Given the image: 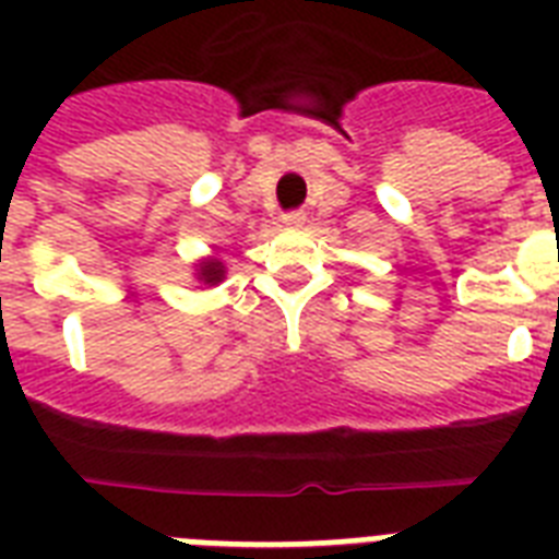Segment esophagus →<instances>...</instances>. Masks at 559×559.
<instances>
[{"instance_id":"1","label":"esophagus","mask_w":559,"mask_h":559,"mask_svg":"<svg viewBox=\"0 0 559 559\" xmlns=\"http://www.w3.org/2000/svg\"><path fill=\"white\" fill-rule=\"evenodd\" d=\"M305 211H289V214H284V226L287 228H301L305 226Z\"/></svg>"}]
</instances>
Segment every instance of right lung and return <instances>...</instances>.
Here are the masks:
<instances>
[{
	"label": "right lung",
	"mask_w": 559,
	"mask_h": 559,
	"mask_svg": "<svg viewBox=\"0 0 559 559\" xmlns=\"http://www.w3.org/2000/svg\"><path fill=\"white\" fill-rule=\"evenodd\" d=\"M193 278L200 281L202 287H217L219 281H226V263L219 261L217 254H205L193 263Z\"/></svg>",
	"instance_id": "obj_1"
}]
</instances>
